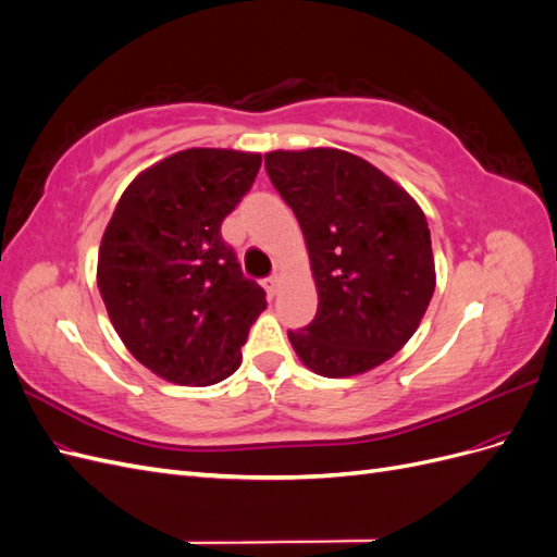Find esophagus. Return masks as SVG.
<instances>
[{
    "instance_id": "obj_1",
    "label": "esophagus",
    "mask_w": 557,
    "mask_h": 557,
    "mask_svg": "<svg viewBox=\"0 0 557 557\" xmlns=\"http://www.w3.org/2000/svg\"><path fill=\"white\" fill-rule=\"evenodd\" d=\"M262 285H264L267 295H269V297H274V295L278 293V288H281V278H278V276H269V278H264V281H262Z\"/></svg>"
}]
</instances>
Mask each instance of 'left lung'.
Returning <instances> with one entry per match:
<instances>
[{
    "label": "left lung",
    "mask_w": 557,
    "mask_h": 557,
    "mask_svg": "<svg viewBox=\"0 0 557 557\" xmlns=\"http://www.w3.org/2000/svg\"><path fill=\"white\" fill-rule=\"evenodd\" d=\"M264 170L297 215L318 288L315 318L288 330L299 360L342 379L393 358L434 293L425 213L393 178L346 150H274Z\"/></svg>",
    "instance_id": "left-lung-1"
}]
</instances>
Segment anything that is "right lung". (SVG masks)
Listing matches in <instances>:
<instances>
[{
  "label": "right lung",
  "instance_id": "1",
  "mask_svg": "<svg viewBox=\"0 0 557 557\" xmlns=\"http://www.w3.org/2000/svg\"><path fill=\"white\" fill-rule=\"evenodd\" d=\"M258 153L188 148L134 178L99 246L97 285L127 350L178 385L237 372L264 290L221 234L260 172Z\"/></svg>",
  "mask_w": 557,
  "mask_h": 557
}]
</instances>
